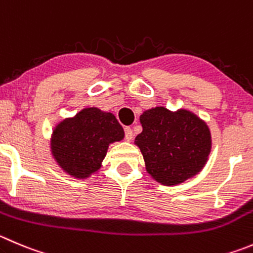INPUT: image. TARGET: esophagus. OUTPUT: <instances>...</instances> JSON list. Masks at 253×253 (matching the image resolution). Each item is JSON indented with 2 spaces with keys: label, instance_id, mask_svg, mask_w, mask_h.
Instances as JSON below:
<instances>
[{
  "label": "esophagus",
  "instance_id": "obj_1",
  "mask_svg": "<svg viewBox=\"0 0 253 253\" xmlns=\"http://www.w3.org/2000/svg\"><path fill=\"white\" fill-rule=\"evenodd\" d=\"M125 138H126V141H131L133 138V131H132L131 127H125Z\"/></svg>",
  "mask_w": 253,
  "mask_h": 253
}]
</instances>
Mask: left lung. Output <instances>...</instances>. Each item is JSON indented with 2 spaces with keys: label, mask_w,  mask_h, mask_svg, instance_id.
<instances>
[{
  "label": "left lung",
  "mask_w": 253,
  "mask_h": 253,
  "mask_svg": "<svg viewBox=\"0 0 253 253\" xmlns=\"http://www.w3.org/2000/svg\"><path fill=\"white\" fill-rule=\"evenodd\" d=\"M139 121L143 129L134 144L154 180L173 186L202 171L211 151V133L204 120L186 109L157 106L146 110Z\"/></svg>",
  "instance_id": "1"
}]
</instances>
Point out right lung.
Here are the masks:
<instances>
[{
	"label": "right lung",
	"instance_id": "add662e5",
	"mask_svg": "<svg viewBox=\"0 0 253 253\" xmlns=\"http://www.w3.org/2000/svg\"><path fill=\"white\" fill-rule=\"evenodd\" d=\"M124 137V128L114 114L86 107L56 125L50 152L65 173L75 179H87L101 168L110 144Z\"/></svg>",
	"mask_w": 253,
	"mask_h": 253
}]
</instances>
